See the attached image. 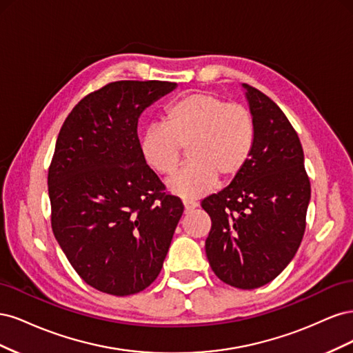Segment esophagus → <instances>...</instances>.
<instances>
[{
    "label": "esophagus",
    "mask_w": 353,
    "mask_h": 353,
    "mask_svg": "<svg viewBox=\"0 0 353 353\" xmlns=\"http://www.w3.org/2000/svg\"><path fill=\"white\" fill-rule=\"evenodd\" d=\"M196 208H197V203H196V201L184 200V209H185V213H190L191 210H194Z\"/></svg>",
    "instance_id": "obj_1"
}]
</instances>
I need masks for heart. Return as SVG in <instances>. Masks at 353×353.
<instances>
[{
  "label": "heart",
  "mask_w": 353,
  "mask_h": 353,
  "mask_svg": "<svg viewBox=\"0 0 353 353\" xmlns=\"http://www.w3.org/2000/svg\"><path fill=\"white\" fill-rule=\"evenodd\" d=\"M254 117L245 105L212 92H193L165 112V125L153 123L141 135V154L160 175H172L183 160L190 163L169 181L185 199H199L222 181H231L248 165L254 145Z\"/></svg>",
  "instance_id": "1"
}]
</instances>
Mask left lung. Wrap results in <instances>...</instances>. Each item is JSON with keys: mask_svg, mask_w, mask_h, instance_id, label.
Wrapping results in <instances>:
<instances>
[{"mask_svg": "<svg viewBox=\"0 0 353 353\" xmlns=\"http://www.w3.org/2000/svg\"><path fill=\"white\" fill-rule=\"evenodd\" d=\"M256 135L248 165L231 184L201 201L212 228L206 256L218 279L252 290L279 276L302 243L311 183L303 148L283 110L243 83Z\"/></svg>", "mask_w": 353, "mask_h": 353, "instance_id": "8db88e82", "label": "left lung"}]
</instances>
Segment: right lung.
I'll return each instance as SVG.
<instances>
[{
	"instance_id": "right-lung-1",
	"label": "right lung",
	"mask_w": 353,
	"mask_h": 353,
	"mask_svg": "<svg viewBox=\"0 0 353 353\" xmlns=\"http://www.w3.org/2000/svg\"><path fill=\"white\" fill-rule=\"evenodd\" d=\"M175 82L116 81L63 123L48 168L51 228L81 279L113 296L160 274L184 205L145 163L138 117Z\"/></svg>"
}]
</instances>
